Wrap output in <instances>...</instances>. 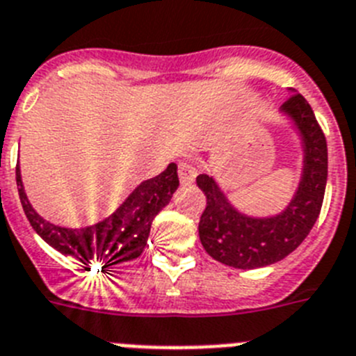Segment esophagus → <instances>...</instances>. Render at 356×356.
Listing matches in <instances>:
<instances>
[{"label": "esophagus", "mask_w": 356, "mask_h": 356, "mask_svg": "<svg viewBox=\"0 0 356 356\" xmlns=\"http://www.w3.org/2000/svg\"><path fill=\"white\" fill-rule=\"evenodd\" d=\"M197 177V168L193 166V163H190L188 159H182L179 163V179H181L182 184H191Z\"/></svg>", "instance_id": "1"}]
</instances>
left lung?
<instances>
[{
  "mask_svg": "<svg viewBox=\"0 0 356 356\" xmlns=\"http://www.w3.org/2000/svg\"><path fill=\"white\" fill-rule=\"evenodd\" d=\"M280 113L298 132L302 150L298 188L280 213L247 215L231 202L213 175L197 177L208 200L199 222L200 243L213 259L229 267L247 270L281 261L301 245L321 213L327 179L326 138L310 104L298 91H290Z\"/></svg>",
  "mask_w": 356,
  "mask_h": 356,
  "instance_id": "obj_1",
  "label": "left lung"
}]
</instances>
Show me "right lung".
Returning <instances> with one entry per match:
<instances>
[{"label": "right lung", "mask_w": 356, "mask_h": 356, "mask_svg": "<svg viewBox=\"0 0 356 356\" xmlns=\"http://www.w3.org/2000/svg\"><path fill=\"white\" fill-rule=\"evenodd\" d=\"M15 181L23 211L33 231L60 254L73 256L84 267L100 265L102 270L143 254L154 218L168 206L179 188L177 165L170 163L163 174L138 184L120 208L102 222L88 227H63L42 218L32 208L24 191L19 165L15 166Z\"/></svg>", "instance_id": "right-lung-1"}]
</instances>
